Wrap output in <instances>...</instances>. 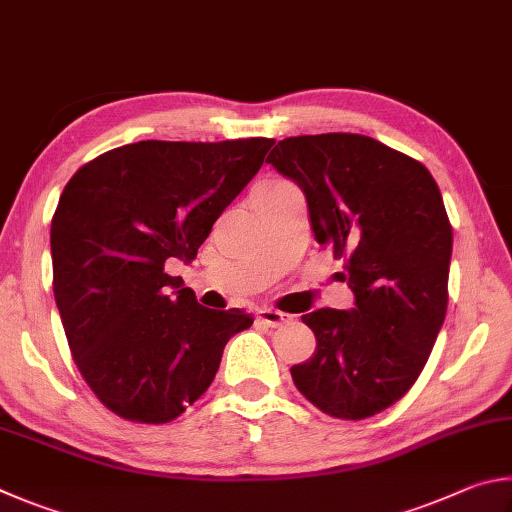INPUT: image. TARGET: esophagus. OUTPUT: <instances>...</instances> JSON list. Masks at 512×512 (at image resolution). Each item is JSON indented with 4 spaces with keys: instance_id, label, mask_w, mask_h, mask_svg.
<instances>
[{
    "instance_id": "esophagus-1",
    "label": "esophagus",
    "mask_w": 512,
    "mask_h": 512,
    "mask_svg": "<svg viewBox=\"0 0 512 512\" xmlns=\"http://www.w3.org/2000/svg\"><path fill=\"white\" fill-rule=\"evenodd\" d=\"M256 321H258V324L279 328L283 324H288V321H292V315H288V312H281V310L263 308V310L256 312Z\"/></svg>"
}]
</instances>
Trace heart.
<instances>
[{
  "instance_id": "obj_1",
  "label": "heart",
  "mask_w": 512,
  "mask_h": 512,
  "mask_svg": "<svg viewBox=\"0 0 512 512\" xmlns=\"http://www.w3.org/2000/svg\"><path fill=\"white\" fill-rule=\"evenodd\" d=\"M281 184H285V182H276V179H272V182H263L258 188H272V186H281Z\"/></svg>"
}]
</instances>
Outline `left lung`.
I'll use <instances>...</instances> for the list:
<instances>
[{
    "label": "left lung",
    "instance_id": "8db88e82",
    "mask_svg": "<svg viewBox=\"0 0 512 512\" xmlns=\"http://www.w3.org/2000/svg\"><path fill=\"white\" fill-rule=\"evenodd\" d=\"M301 186L319 245L344 261L355 308L303 315L317 348L294 364L324 414L362 420L414 387L447 310L452 224L420 161L364 134H303L267 157Z\"/></svg>",
    "mask_w": 512,
    "mask_h": 512
}]
</instances>
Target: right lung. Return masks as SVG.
Masks as SVG:
<instances>
[{
	"instance_id": "add662e5",
	"label": "right lung",
	"mask_w": 512,
	"mask_h": 512,
	"mask_svg": "<svg viewBox=\"0 0 512 512\" xmlns=\"http://www.w3.org/2000/svg\"><path fill=\"white\" fill-rule=\"evenodd\" d=\"M274 139L139 141L80 166L51 220L53 297L89 389L116 416L161 425L211 387L254 319L195 301L168 258L191 263Z\"/></svg>"
}]
</instances>
